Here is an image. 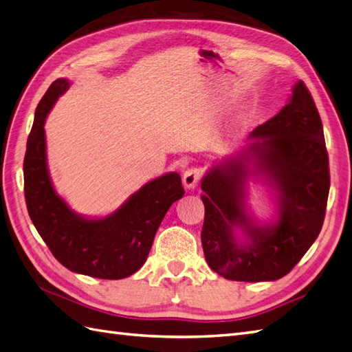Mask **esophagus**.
I'll return each mask as SVG.
<instances>
[{"label": "esophagus", "instance_id": "obj_1", "mask_svg": "<svg viewBox=\"0 0 352 352\" xmlns=\"http://www.w3.org/2000/svg\"><path fill=\"white\" fill-rule=\"evenodd\" d=\"M200 182V168L199 167H188L184 173V186L186 190H194Z\"/></svg>", "mask_w": 352, "mask_h": 352}]
</instances>
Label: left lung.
I'll return each mask as SVG.
<instances>
[{"label":"left lung","mask_w":352,"mask_h":352,"mask_svg":"<svg viewBox=\"0 0 352 352\" xmlns=\"http://www.w3.org/2000/svg\"><path fill=\"white\" fill-rule=\"evenodd\" d=\"M251 137L258 140L203 177L201 245L209 267L226 279L276 280L293 270L318 237L330 190L322 122L302 80L288 104ZM251 157L255 172L245 166ZM252 173L267 175L280 194V218L272 226H255L244 210V182ZM234 226L244 230L246 244L235 239Z\"/></svg>","instance_id":"1"}]
</instances>
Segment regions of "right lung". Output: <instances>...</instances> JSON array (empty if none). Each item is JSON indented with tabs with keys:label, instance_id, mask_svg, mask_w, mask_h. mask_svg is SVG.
<instances>
[{
	"label": "right lung",
	"instance_id": "add662e5",
	"mask_svg": "<svg viewBox=\"0 0 352 352\" xmlns=\"http://www.w3.org/2000/svg\"><path fill=\"white\" fill-rule=\"evenodd\" d=\"M68 80L58 79L40 100L23 160L25 201L34 227L68 270L100 279H122L148 258L157 230L170 206L185 194L181 176L168 173L148 182L121 208L101 219L74 213L50 182L45 121Z\"/></svg>",
	"mask_w": 352,
	"mask_h": 352
}]
</instances>
